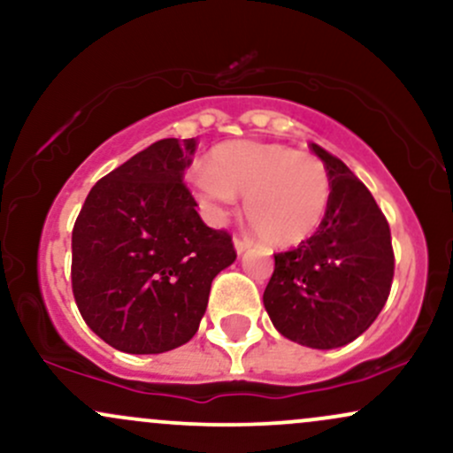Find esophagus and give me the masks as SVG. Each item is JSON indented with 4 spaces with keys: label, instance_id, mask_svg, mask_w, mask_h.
I'll list each match as a JSON object with an SVG mask.
<instances>
[{
    "label": "esophagus",
    "instance_id": "esophagus-1",
    "mask_svg": "<svg viewBox=\"0 0 453 453\" xmlns=\"http://www.w3.org/2000/svg\"><path fill=\"white\" fill-rule=\"evenodd\" d=\"M251 241H249V238H244V236H234V249H236V253H242V251H247L249 247H251Z\"/></svg>",
    "mask_w": 453,
    "mask_h": 453
}]
</instances>
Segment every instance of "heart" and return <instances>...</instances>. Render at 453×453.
I'll return each mask as SVG.
<instances>
[{"mask_svg":"<svg viewBox=\"0 0 453 453\" xmlns=\"http://www.w3.org/2000/svg\"><path fill=\"white\" fill-rule=\"evenodd\" d=\"M189 183L202 209L223 217L244 196V215L274 247H296L319 230L332 197L324 161L292 147L234 140L211 150L209 165H196Z\"/></svg>","mask_w":453,"mask_h":453,"instance_id":"b5f03b06","label":"heart"}]
</instances>
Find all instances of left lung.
I'll list each match as a JSON object with an SVG mask.
<instances>
[{"instance_id":"obj_1","label":"left lung","mask_w":453,"mask_h":453,"mask_svg":"<svg viewBox=\"0 0 453 453\" xmlns=\"http://www.w3.org/2000/svg\"><path fill=\"white\" fill-rule=\"evenodd\" d=\"M332 180L327 212L309 241L274 253L264 306L285 339L334 349L356 341L386 304L394 279L389 223L339 157L311 144Z\"/></svg>"}]
</instances>
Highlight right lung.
Returning <instances> with one entry per match:
<instances>
[{
  "instance_id": "obj_1",
  "label": "right lung",
  "mask_w": 453,
  "mask_h": 453,
  "mask_svg": "<svg viewBox=\"0 0 453 453\" xmlns=\"http://www.w3.org/2000/svg\"><path fill=\"white\" fill-rule=\"evenodd\" d=\"M196 138H164L93 185L72 230V292L87 326L126 353L194 339L232 236L197 215L183 183Z\"/></svg>"
}]
</instances>
